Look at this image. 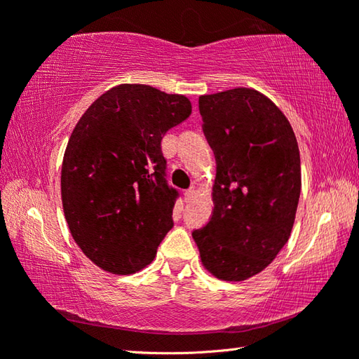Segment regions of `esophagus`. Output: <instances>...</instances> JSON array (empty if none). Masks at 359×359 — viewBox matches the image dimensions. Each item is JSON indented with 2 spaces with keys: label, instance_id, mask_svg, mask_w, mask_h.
<instances>
[{
  "label": "esophagus",
  "instance_id": "1",
  "mask_svg": "<svg viewBox=\"0 0 359 359\" xmlns=\"http://www.w3.org/2000/svg\"><path fill=\"white\" fill-rule=\"evenodd\" d=\"M194 194H196V188L194 187L188 188V190L185 191V201H191V199L194 198Z\"/></svg>",
  "mask_w": 359,
  "mask_h": 359
}]
</instances>
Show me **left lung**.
<instances>
[{"mask_svg": "<svg viewBox=\"0 0 359 359\" xmlns=\"http://www.w3.org/2000/svg\"><path fill=\"white\" fill-rule=\"evenodd\" d=\"M217 175L209 223L193 231L212 276L242 282L287 244L301 194V158L288 118L253 88L199 96Z\"/></svg>", "mask_w": 359, "mask_h": 359, "instance_id": "left-lung-1", "label": "left lung"}]
</instances>
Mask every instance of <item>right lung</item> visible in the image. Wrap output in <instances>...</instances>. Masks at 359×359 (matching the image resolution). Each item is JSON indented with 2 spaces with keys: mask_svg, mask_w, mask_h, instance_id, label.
<instances>
[{
  "mask_svg": "<svg viewBox=\"0 0 359 359\" xmlns=\"http://www.w3.org/2000/svg\"><path fill=\"white\" fill-rule=\"evenodd\" d=\"M191 114L184 95L142 83L107 90L77 121L62 166V201L85 257L112 274L151 263L174 226L161 139Z\"/></svg>",
  "mask_w": 359,
  "mask_h": 359,
  "instance_id": "add662e5",
  "label": "right lung"
}]
</instances>
